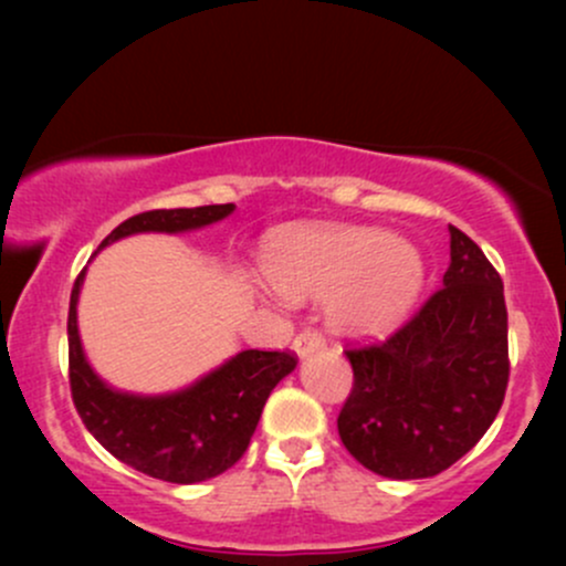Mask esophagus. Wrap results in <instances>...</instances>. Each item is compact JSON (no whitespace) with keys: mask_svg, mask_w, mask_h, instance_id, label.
<instances>
[{"mask_svg":"<svg viewBox=\"0 0 566 566\" xmlns=\"http://www.w3.org/2000/svg\"><path fill=\"white\" fill-rule=\"evenodd\" d=\"M322 348H324V337L319 333H314V329H303V333L292 340V350H295L297 359H305V356Z\"/></svg>","mask_w":566,"mask_h":566,"instance_id":"obj_1","label":"esophagus"}]
</instances>
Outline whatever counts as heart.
Masks as SVG:
<instances>
[{"label":"heart","mask_w":566,"mask_h":566,"mask_svg":"<svg viewBox=\"0 0 566 566\" xmlns=\"http://www.w3.org/2000/svg\"><path fill=\"white\" fill-rule=\"evenodd\" d=\"M261 271L287 301L324 297L337 333L380 337L399 327L423 290V258L396 233L367 226H295L265 244Z\"/></svg>","instance_id":"heart-1"}]
</instances>
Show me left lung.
<instances>
[{
	"instance_id": "obj_1",
	"label": "left lung",
	"mask_w": 566,
	"mask_h": 566,
	"mask_svg": "<svg viewBox=\"0 0 566 566\" xmlns=\"http://www.w3.org/2000/svg\"><path fill=\"white\" fill-rule=\"evenodd\" d=\"M441 284L386 343L346 350L354 388L337 433L386 479H428L458 463L492 426L509 386L503 282L454 226Z\"/></svg>"
}]
</instances>
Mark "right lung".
<instances>
[{
  "label": "right lung",
  "instance_id": "add662e5",
  "mask_svg": "<svg viewBox=\"0 0 566 566\" xmlns=\"http://www.w3.org/2000/svg\"><path fill=\"white\" fill-rule=\"evenodd\" d=\"M233 210V205H207L140 212L116 226L97 252L135 233L199 231ZM84 274L87 269L76 276L69 303V369L71 396L87 431L116 460L161 482L197 484L229 471L250 444L265 399L297 367L295 356L287 350H239L178 391H119L95 373L84 354L76 319Z\"/></svg>",
  "mask_w": 566,
  "mask_h": 566
}]
</instances>
